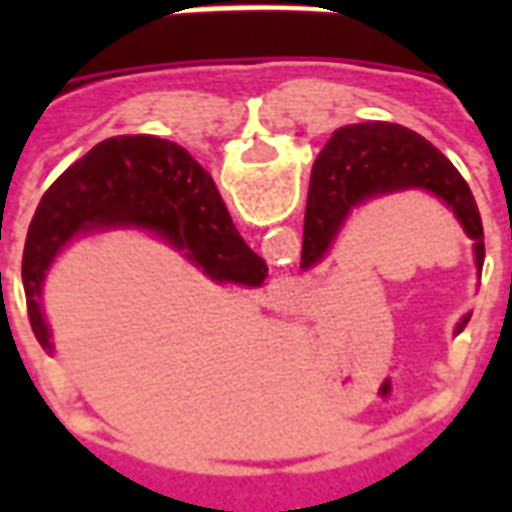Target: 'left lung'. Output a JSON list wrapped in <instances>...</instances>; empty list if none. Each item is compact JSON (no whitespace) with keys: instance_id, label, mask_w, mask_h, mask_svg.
Segmentation results:
<instances>
[{"instance_id":"left-lung-1","label":"left lung","mask_w":512,"mask_h":512,"mask_svg":"<svg viewBox=\"0 0 512 512\" xmlns=\"http://www.w3.org/2000/svg\"><path fill=\"white\" fill-rule=\"evenodd\" d=\"M433 194L472 238L474 266L483 274V222L469 183L450 158L425 136L397 123H356L334 131L312 164L310 197L304 213L301 268L310 271L332 252L337 235L356 208L397 191ZM472 315H463L455 334Z\"/></svg>"}]
</instances>
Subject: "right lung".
<instances>
[{
	"label": "right lung",
	"instance_id": "add662e5",
	"mask_svg": "<svg viewBox=\"0 0 512 512\" xmlns=\"http://www.w3.org/2000/svg\"><path fill=\"white\" fill-rule=\"evenodd\" d=\"M106 230L153 233L219 285L260 288L268 274L186 147L153 134L112 136L51 183L29 224L21 277L32 332L49 354L43 282L51 263L71 241Z\"/></svg>",
	"mask_w": 512,
	"mask_h": 512
}]
</instances>
